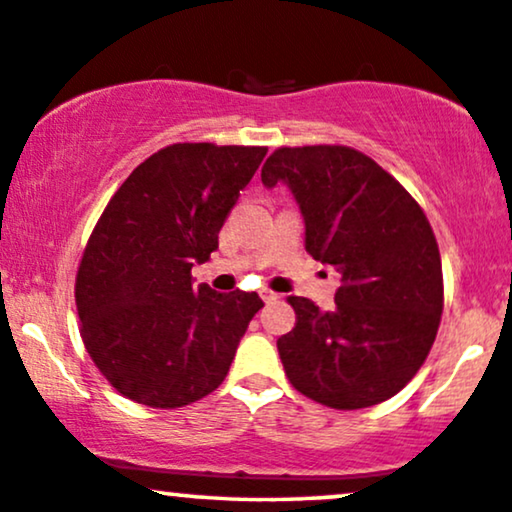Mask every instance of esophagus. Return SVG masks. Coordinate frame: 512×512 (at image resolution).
I'll return each instance as SVG.
<instances>
[{
    "mask_svg": "<svg viewBox=\"0 0 512 512\" xmlns=\"http://www.w3.org/2000/svg\"><path fill=\"white\" fill-rule=\"evenodd\" d=\"M262 299H264V302H276L278 295L274 290H262Z\"/></svg>",
    "mask_w": 512,
    "mask_h": 512,
    "instance_id": "1",
    "label": "esophagus"
}]
</instances>
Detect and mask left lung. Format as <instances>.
<instances>
[{"label":"left lung","instance_id":"1","mask_svg":"<svg viewBox=\"0 0 512 512\" xmlns=\"http://www.w3.org/2000/svg\"><path fill=\"white\" fill-rule=\"evenodd\" d=\"M262 182H285L306 224V252L335 267V309L288 297L295 327L278 339L306 398L360 410L403 391L440 327L445 288L431 222L377 161L346 145L278 147Z\"/></svg>","mask_w":512,"mask_h":512}]
</instances>
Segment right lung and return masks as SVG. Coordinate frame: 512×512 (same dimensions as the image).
Listing matches in <instances>:
<instances>
[{
  "instance_id": "right-lung-1",
  "label": "right lung",
  "mask_w": 512,
  "mask_h": 512,
  "mask_svg": "<svg viewBox=\"0 0 512 512\" xmlns=\"http://www.w3.org/2000/svg\"><path fill=\"white\" fill-rule=\"evenodd\" d=\"M267 147L175 142L114 192L81 255L79 332L102 377L133 403L175 410L227 377L264 302L192 283Z\"/></svg>"
}]
</instances>
